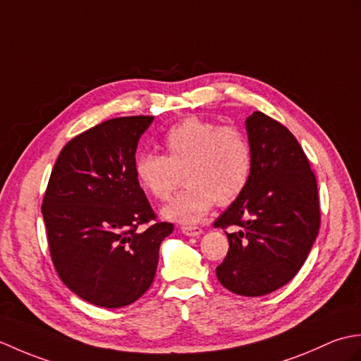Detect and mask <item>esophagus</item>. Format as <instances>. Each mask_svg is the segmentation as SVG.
<instances>
[{"label": "esophagus", "instance_id": "esophagus-1", "mask_svg": "<svg viewBox=\"0 0 361 361\" xmlns=\"http://www.w3.org/2000/svg\"><path fill=\"white\" fill-rule=\"evenodd\" d=\"M180 231L185 236H199V235L204 233V230L201 227H191V226L180 227Z\"/></svg>", "mask_w": 361, "mask_h": 361}]
</instances>
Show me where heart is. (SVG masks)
<instances>
[{
  "mask_svg": "<svg viewBox=\"0 0 361 361\" xmlns=\"http://www.w3.org/2000/svg\"><path fill=\"white\" fill-rule=\"evenodd\" d=\"M166 154L147 153L135 160L142 188L166 201L179 185L187 187L164 208V218L180 224L202 221L213 205L230 204L245 190L252 174V149L241 130L196 116L183 118L165 133Z\"/></svg>",
  "mask_w": 361,
  "mask_h": 361,
  "instance_id": "b5f03b06",
  "label": "heart"
}]
</instances>
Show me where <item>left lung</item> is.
I'll return each instance as SVG.
<instances>
[{
	"label": "left lung",
	"instance_id": "left-lung-1",
	"mask_svg": "<svg viewBox=\"0 0 361 361\" xmlns=\"http://www.w3.org/2000/svg\"><path fill=\"white\" fill-rule=\"evenodd\" d=\"M252 174L245 190L214 222L227 233L228 253L216 267L230 292L262 296L298 274L319 230L314 171L295 135L255 111L245 120Z\"/></svg>",
	"mask_w": 361,
	"mask_h": 361
}]
</instances>
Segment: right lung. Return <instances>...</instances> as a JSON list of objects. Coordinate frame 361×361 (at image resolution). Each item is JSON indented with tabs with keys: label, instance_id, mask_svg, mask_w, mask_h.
Listing matches in <instances>:
<instances>
[{
	"label": "right lung",
	"instance_id": "1",
	"mask_svg": "<svg viewBox=\"0 0 361 361\" xmlns=\"http://www.w3.org/2000/svg\"><path fill=\"white\" fill-rule=\"evenodd\" d=\"M153 116L117 117L63 147L43 197L51 258L85 301L117 309L153 283L159 247L173 224L156 214L135 178V149ZM143 223L150 226L143 231Z\"/></svg>",
	"mask_w": 361,
	"mask_h": 361
}]
</instances>
